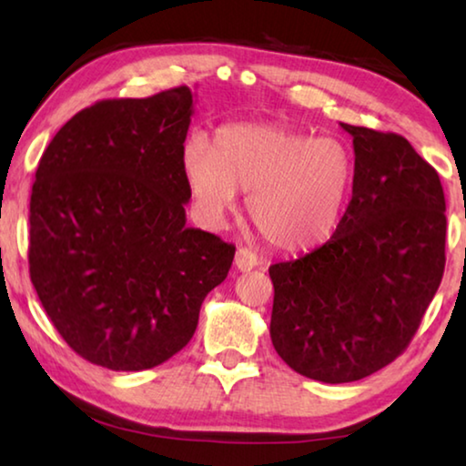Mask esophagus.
<instances>
[{
  "mask_svg": "<svg viewBox=\"0 0 466 466\" xmlns=\"http://www.w3.org/2000/svg\"><path fill=\"white\" fill-rule=\"evenodd\" d=\"M234 265H236V269H238V271H250L258 265V257L248 248H238V250H236V257H234Z\"/></svg>",
  "mask_w": 466,
  "mask_h": 466,
  "instance_id": "obj_1",
  "label": "esophagus"
}]
</instances>
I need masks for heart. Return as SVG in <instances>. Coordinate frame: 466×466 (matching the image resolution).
<instances>
[{
  "mask_svg": "<svg viewBox=\"0 0 466 466\" xmlns=\"http://www.w3.org/2000/svg\"><path fill=\"white\" fill-rule=\"evenodd\" d=\"M183 170L197 209L216 224L248 191L250 219L271 247L309 250L335 230L351 183V157L330 137L269 123L219 127L214 147L191 137Z\"/></svg>",
  "mask_w": 466,
  "mask_h": 466,
  "instance_id": "1",
  "label": "heart"
}]
</instances>
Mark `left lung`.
<instances>
[{
	"instance_id": "left-lung-1",
	"label": "left lung",
	"mask_w": 466,
	"mask_h": 466,
	"mask_svg": "<svg viewBox=\"0 0 466 466\" xmlns=\"http://www.w3.org/2000/svg\"><path fill=\"white\" fill-rule=\"evenodd\" d=\"M341 127L356 154L341 222L317 250L269 267L275 351L329 384L361 380L407 350L446 265L438 172L403 136Z\"/></svg>"
}]
</instances>
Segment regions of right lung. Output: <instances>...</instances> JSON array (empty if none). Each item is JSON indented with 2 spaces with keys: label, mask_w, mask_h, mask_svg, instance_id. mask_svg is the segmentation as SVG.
Segmentation results:
<instances>
[{
  "label": "right lung",
  "mask_w": 466,
  "mask_h": 466,
  "mask_svg": "<svg viewBox=\"0 0 466 466\" xmlns=\"http://www.w3.org/2000/svg\"><path fill=\"white\" fill-rule=\"evenodd\" d=\"M187 86L80 110L46 146L30 195V279L72 350L115 372L191 341L234 244L187 228Z\"/></svg>",
  "instance_id": "right-lung-1"
}]
</instances>
